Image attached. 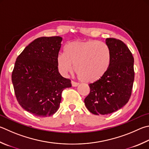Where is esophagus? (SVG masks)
<instances>
[{
  "label": "esophagus",
  "mask_w": 149,
  "mask_h": 149,
  "mask_svg": "<svg viewBox=\"0 0 149 149\" xmlns=\"http://www.w3.org/2000/svg\"><path fill=\"white\" fill-rule=\"evenodd\" d=\"M72 85L73 86H77L79 85V83L77 82H75V81H72Z\"/></svg>",
  "instance_id": "esophagus-1"
}]
</instances>
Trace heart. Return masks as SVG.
Listing matches in <instances>:
<instances>
[{"label":"heart","instance_id":"b5f03b06","mask_svg":"<svg viewBox=\"0 0 149 149\" xmlns=\"http://www.w3.org/2000/svg\"><path fill=\"white\" fill-rule=\"evenodd\" d=\"M56 58L58 70L66 75L74 68L82 81H98L106 74L111 61V53L104 42L96 40L74 41L64 49Z\"/></svg>","mask_w":149,"mask_h":149}]
</instances>
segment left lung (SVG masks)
Listing matches in <instances>:
<instances>
[{"instance_id": "8db88e82", "label": "left lung", "mask_w": 149, "mask_h": 149, "mask_svg": "<svg viewBox=\"0 0 149 149\" xmlns=\"http://www.w3.org/2000/svg\"><path fill=\"white\" fill-rule=\"evenodd\" d=\"M111 53L109 68L98 81L89 84L91 91L85 98V106L94 115H108L125 105L132 94L134 81V57L120 40L107 38Z\"/></svg>"}]
</instances>
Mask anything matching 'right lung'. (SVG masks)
I'll return each mask as SVG.
<instances>
[{"instance_id": "add662e5", "label": "right lung", "mask_w": 149, "mask_h": 149, "mask_svg": "<svg viewBox=\"0 0 149 149\" xmlns=\"http://www.w3.org/2000/svg\"><path fill=\"white\" fill-rule=\"evenodd\" d=\"M62 40L60 36L38 38L16 59L12 74L16 98L24 109L37 117L55 114L62 92L72 86L70 79L58 72L56 58Z\"/></svg>"}]
</instances>
